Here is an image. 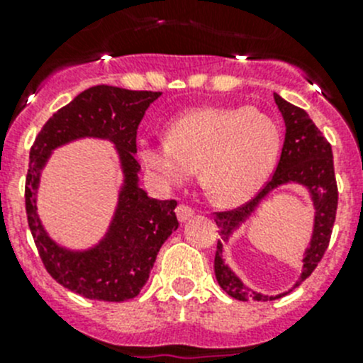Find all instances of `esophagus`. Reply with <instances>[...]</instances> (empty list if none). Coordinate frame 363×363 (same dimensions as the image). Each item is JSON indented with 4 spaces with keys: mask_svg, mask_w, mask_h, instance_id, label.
I'll use <instances>...</instances> for the list:
<instances>
[{
    "mask_svg": "<svg viewBox=\"0 0 363 363\" xmlns=\"http://www.w3.org/2000/svg\"><path fill=\"white\" fill-rule=\"evenodd\" d=\"M175 214H177V219L181 223H186L188 221V219H191L193 216H195V211H193V208H189L188 205H179L177 208H175Z\"/></svg>",
    "mask_w": 363,
    "mask_h": 363,
    "instance_id": "esophagus-1",
    "label": "esophagus"
}]
</instances>
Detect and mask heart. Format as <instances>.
Listing matches in <instances>:
<instances>
[{"label": "heart", "instance_id": "b5f03b06", "mask_svg": "<svg viewBox=\"0 0 363 363\" xmlns=\"http://www.w3.org/2000/svg\"><path fill=\"white\" fill-rule=\"evenodd\" d=\"M281 151L276 121L256 107L191 108L168 123L164 140L142 142L145 172L164 188L181 186L199 167L212 202L239 207L265 186Z\"/></svg>", "mask_w": 363, "mask_h": 363}]
</instances>
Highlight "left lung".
<instances>
[{"label":"left lung","instance_id":"obj_1","mask_svg":"<svg viewBox=\"0 0 363 363\" xmlns=\"http://www.w3.org/2000/svg\"><path fill=\"white\" fill-rule=\"evenodd\" d=\"M274 100H276L277 108L284 119L286 133H284L279 163H277L272 179L267 182L265 188L250 203L242 205L235 211L216 214V225L219 226V235H221V240H218V251H216L214 258L216 279L226 294L237 300H242V302H247V300H262V302L276 300L300 286L313 274L320 259L323 258V252L327 251L332 228H334L335 211H337V184H335L334 158H332L330 144L321 135V131L318 130L316 124L313 123V119L306 111L288 104L277 93H274ZM290 184L302 185L310 193L315 208L313 232L303 255V272L294 286L283 294L265 296L246 287L233 272L231 267L222 258V244L229 242L233 233L238 231L249 220L259 205L276 189Z\"/></svg>","mask_w":363,"mask_h":363}]
</instances>
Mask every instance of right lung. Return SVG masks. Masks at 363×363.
Here are the masks:
<instances>
[{
    "label": "right lung",
    "mask_w": 363,
    "mask_h": 363,
    "mask_svg": "<svg viewBox=\"0 0 363 363\" xmlns=\"http://www.w3.org/2000/svg\"><path fill=\"white\" fill-rule=\"evenodd\" d=\"M161 93L94 86L60 108L35 138L26 177V212L38 255L47 272L69 291L91 300L124 302L140 294L156 255L179 228L174 200H155L140 188L137 130L142 117ZM96 138L111 141L123 181L114 214L104 237L93 247L72 250L56 243L38 214L41 174L57 147Z\"/></svg>",
    "instance_id": "right-lung-1"
}]
</instances>
